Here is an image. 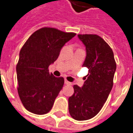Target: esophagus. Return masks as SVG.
Segmentation results:
<instances>
[{
  "label": "esophagus",
  "instance_id": "obj_1",
  "mask_svg": "<svg viewBox=\"0 0 133 133\" xmlns=\"http://www.w3.org/2000/svg\"><path fill=\"white\" fill-rule=\"evenodd\" d=\"M65 84H66V85H71V83L70 82H68L67 79H65Z\"/></svg>",
  "mask_w": 133,
  "mask_h": 133
}]
</instances>
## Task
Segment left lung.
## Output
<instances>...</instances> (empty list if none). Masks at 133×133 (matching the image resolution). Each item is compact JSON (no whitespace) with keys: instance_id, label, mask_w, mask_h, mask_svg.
Returning a JSON list of instances; mask_svg holds the SVG:
<instances>
[{"instance_id":"obj_1","label":"left lung","mask_w":133,"mask_h":133,"mask_svg":"<svg viewBox=\"0 0 133 133\" xmlns=\"http://www.w3.org/2000/svg\"><path fill=\"white\" fill-rule=\"evenodd\" d=\"M78 36L86 47L83 66L88 68V74L82 87L74 86V93L68 99L69 112L74 119L86 121L95 116L107 101L116 64L112 50L102 38L92 34Z\"/></svg>"}]
</instances>
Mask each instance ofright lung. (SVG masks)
Returning a JSON list of instances; mask_svg holds the SVG:
<instances>
[{"label": "right lung", "instance_id": "obj_1", "mask_svg": "<svg viewBox=\"0 0 133 133\" xmlns=\"http://www.w3.org/2000/svg\"><path fill=\"white\" fill-rule=\"evenodd\" d=\"M76 35L43 27L34 32L22 47L16 68L17 90L28 111L41 115L52 108L64 79L55 77L48 68L57 59L65 43Z\"/></svg>", "mask_w": 133, "mask_h": 133}]
</instances>
